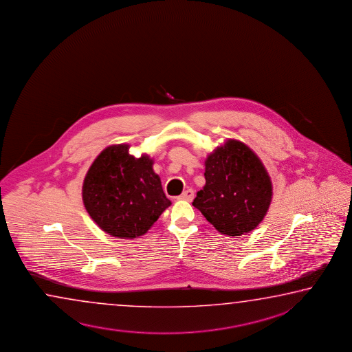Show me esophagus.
I'll list each match as a JSON object with an SVG mask.
<instances>
[{
    "label": "esophagus",
    "instance_id": "esophagus-1",
    "mask_svg": "<svg viewBox=\"0 0 352 352\" xmlns=\"http://www.w3.org/2000/svg\"><path fill=\"white\" fill-rule=\"evenodd\" d=\"M193 197H195V192L190 188V190H186V191L179 197V199H181V201H187V202H192Z\"/></svg>",
    "mask_w": 352,
    "mask_h": 352
}]
</instances>
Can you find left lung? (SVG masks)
<instances>
[{
    "label": "left lung",
    "mask_w": 352,
    "mask_h": 352,
    "mask_svg": "<svg viewBox=\"0 0 352 352\" xmlns=\"http://www.w3.org/2000/svg\"><path fill=\"white\" fill-rule=\"evenodd\" d=\"M206 185L193 207L228 236L250 232L263 221L272 201V182L263 161L235 139H228L206 159Z\"/></svg>",
    "instance_id": "8db88e82"
}]
</instances>
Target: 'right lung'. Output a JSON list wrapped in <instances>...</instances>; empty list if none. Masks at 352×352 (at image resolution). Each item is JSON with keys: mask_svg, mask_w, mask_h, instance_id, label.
I'll list each match as a JSON object with an SVG mask.
<instances>
[{"mask_svg": "<svg viewBox=\"0 0 352 352\" xmlns=\"http://www.w3.org/2000/svg\"><path fill=\"white\" fill-rule=\"evenodd\" d=\"M131 145L114 144L102 150L86 173L82 201L92 221L118 239L148 232L171 206L153 170L154 160L129 154Z\"/></svg>", "mask_w": 352, "mask_h": 352, "instance_id": "right-lung-1", "label": "right lung"}]
</instances>
